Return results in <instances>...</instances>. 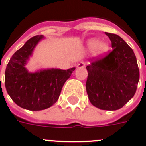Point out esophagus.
<instances>
[{
    "mask_svg": "<svg viewBox=\"0 0 146 146\" xmlns=\"http://www.w3.org/2000/svg\"><path fill=\"white\" fill-rule=\"evenodd\" d=\"M86 67V63L83 61H81L78 63V64H77V68H83Z\"/></svg>",
    "mask_w": 146,
    "mask_h": 146,
    "instance_id": "1",
    "label": "esophagus"
}]
</instances>
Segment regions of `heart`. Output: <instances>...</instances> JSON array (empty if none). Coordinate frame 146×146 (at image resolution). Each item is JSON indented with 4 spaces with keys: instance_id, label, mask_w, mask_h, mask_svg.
Here are the masks:
<instances>
[{
    "instance_id": "1",
    "label": "heart",
    "mask_w": 146,
    "mask_h": 146,
    "mask_svg": "<svg viewBox=\"0 0 146 146\" xmlns=\"http://www.w3.org/2000/svg\"><path fill=\"white\" fill-rule=\"evenodd\" d=\"M88 48L93 50L95 55L101 56L108 52V45L105 42L102 41L97 42L95 40H90L88 42Z\"/></svg>"
}]
</instances>
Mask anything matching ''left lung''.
<instances>
[{
    "instance_id": "1",
    "label": "left lung",
    "mask_w": 146,
    "mask_h": 146,
    "mask_svg": "<svg viewBox=\"0 0 146 146\" xmlns=\"http://www.w3.org/2000/svg\"><path fill=\"white\" fill-rule=\"evenodd\" d=\"M112 50L86 67V88L91 104L102 110H118L134 97L139 69L132 48L119 35L107 33Z\"/></svg>"
}]
</instances>
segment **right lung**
Segmentation results:
<instances>
[{"label": "right lung", "instance_id": "obj_1", "mask_svg": "<svg viewBox=\"0 0 146 146\" xmlns=\"http://www.w3.org/2000/svg\"><path fill=\"white\" fill-rule=\"evenodd\" d=\"M42 38V35H37L29 39L12 55L5 70V84L10 98L19 107L31 111L44 110L54 104L75 70L52 68L29 72L25 68L27 61Z\"/></svg>", "mask_w": 146, "mask_h": 146}]
</instances>
